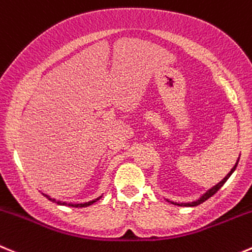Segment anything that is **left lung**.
Here are the masks:
<instances>
[{
	"label": "left lung",
	"mask_w": 252,
	"mask_h": 252,
	"mask_svg": "<svg viewBox=\"0 0 252 252\" xmlns=\"http://www.w3.org/2000/svg\"><path fill=\"white\" fill-rule=\"evenodd\" d=\"M238 163H239V159H238V162H236V163H235V166H234L231 168V171H230L229 173H227L226 176H225V178L222 179V181H220L219 183L217 184V186H214V187H213V188H210L209 190L205 191V193L203 194V195L200 196V198L198 200H194V202H191V203H176V202H171V203H172V204H174V205H179V207H196V205L202 204V203H204L205 200L209 199L210 196L214 195V194L217 193V191L219 190V189L221 188L222 186H224L225 182H226L227 179H229V177L231 176V174L234 173V171H235V169H236V166H238ZM168 202H169V200H168Z\"/></svg>",
	"instance_id": "1"
}]
</instances>
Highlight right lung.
I'll list each match as a JSON object with an SVG mask.
<instances>
[{
    "instance_id": "add662e5",
    "label": "right lung",
    "mask_w": 252,
    "mask_h": 252,
    "mask_svg": "<svg viewBox=\"0 0 252 252\" xmlns=\"http://www.w3.org/2000/svg\"><path fill=\"white\" fill-rule=\"evenodd\" d=\"M45 198H48L49 200H52V202L57 203V204L59 205H69V207H75V208H84V207H89V205H92L94 204L95 202H97V200L101 198V196H99V198H96V199L94 200H90V202H86V203H80V204H71V203H65V202H59V200H56V199H53V198H50L49 195H47V194H44Z\"/></svg>"
}]
</instances>
